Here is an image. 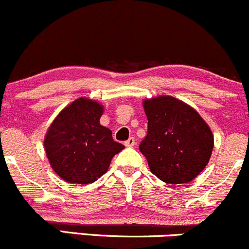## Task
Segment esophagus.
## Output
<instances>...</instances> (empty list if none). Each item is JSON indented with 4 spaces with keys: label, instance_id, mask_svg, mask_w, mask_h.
Here are the masks:
<instances>
[{
    "label": "esophagus",
    "instance_id": "1",
    "mask_svg": "<svg viewBox=\"0 0 249 249\" xmlns=\"http://www.w3.org/2000/svg\"><path fill=\"white\" fill-rule=\"evenodd\" d=\"M135 144H136V140L133 137H130L129 140L125 142V145H126V146H133Z\"/></svg>",
    "mask_w": 249,
    "mask_h": 249
}]
</instances>
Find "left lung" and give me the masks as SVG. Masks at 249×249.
I'll return each mask as SVG.
<instances>
[{"label":"left lung","mask_w":249,"mask_h":249,"mask_svg":"<svg viewBox=\"0 0 249 249\" xmlns=\"http://www.w3.org/2000/svg\"><path fill=\"white\" fill-rule=\"evenodd\" d=\"M148 133L140 150L149 168L167 184L192 181L208 164L213 135L195 108L169 95L143 101Z\"/></svg>","instance_id":"obj_1"}]
</instances>
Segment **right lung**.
Here are the masks:
<instances>
[{
  "instance_id": "right-lung-1",
  "label": "right lung",
  "mask_w": 249,
  "mask_h": 249,
  "mask_svg": "<svg viewBox=\"0 0 249 249\" xmlns=\"http://www.w3.org/2000/svg\"><path fill=\"white\" fill-rule=\"evenodd\" d=\"M104 107L80 98L54 118L44 146L52 169L70 184H91L108 169L111 160L125 148L100 124Z\"/></svg>"
}]
</instances>
